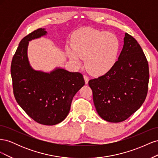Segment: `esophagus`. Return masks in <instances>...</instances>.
<instances>
[{
	"mask_svg": "<svg viewBox=\"0 0 158 158\" xmlns=\"http://www.w3.org/2000/svg\"><path fill=\"white\" fill-rule=\"evenodd\" d=\"M84 80H85V84H87L88 83V82H89V78L87 76L84 75Z\"/></svg>",
	"mask_w": 158,
	"mask_h": 158,
	"instance_id": "1",
	"label": "esophagus"
}]
</instances>
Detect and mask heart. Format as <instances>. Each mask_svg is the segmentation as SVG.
<instances>
[{"label": "heart", "mask_w": 158, "mask_h": 158, "mask_svg": "<svg viewBox=\"0 0 158 158\" xmlns=\"http://www.w3.org/2000/svg\"><path fill=\"white\" fill-rule=\"evenodd\" d=\"M120 47V41L113 33L84 28L75 33L73 48L66 49V53L76 66H80L81 60L85 59L87 70L91 74L99 76L113 67Z\"/></svg>", "instance_id": "heart-1"}]
</instances>
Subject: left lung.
I'll return each instance as SVG.
<instances>
[{"label":"left lung","instance_id":"obj_1","mask_svg":"<svg viewBox=\"0 0 158 158\" xmlns=\"http://www.w3.org/2000/svg\"><path fill=\"white\" fill-rule=\"evenodd\" d=\"M118 60L109 72L90 80L94 106L99 115L110 123L126 120L145 101L149 68L136 40L125 33Z\"/></svg>","mask_w":158,"mask_h":158}]
</instances>
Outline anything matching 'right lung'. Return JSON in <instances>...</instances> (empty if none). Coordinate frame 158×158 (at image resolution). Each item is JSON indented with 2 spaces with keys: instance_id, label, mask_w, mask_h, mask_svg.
<instances>
[{
  "instance_id": "obj_1",
  "label": "right lung",
  "mask_w": 158,
  "mask_h": 158,
  "mask_svg": "<svg viewBox=\"0 0 158 158\" xmlns=\"http://www.w3.org/2000/svg\"><path fill=\"white\" fill-rule=\"evenodd\" d=\"M47 35L40 28L23 38L13 56L11 76L19 106L38 123L55 125L67 117L72 100L85 82L82 74L60 67L48 73L33 69L27 56L29 42Z\"/></svg>"
}]
</instances>
